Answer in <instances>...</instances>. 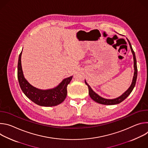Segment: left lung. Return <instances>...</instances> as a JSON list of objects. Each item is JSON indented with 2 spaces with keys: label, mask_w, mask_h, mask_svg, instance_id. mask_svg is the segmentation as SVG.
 <instances>
[{
  "label": "left lung",
  "mask_w": 148,
  "mask_h": 148,
  "mask_svg": "<svg viewBox=\"0 0 148 148\" xmlns=\"http://www.w3.org/2000/svg\"><path fill=\"white\" fill-rule=\"evenodd\" d=\"M128 40V39H127ZM128 42H129V45L130 46V48L131 49L132 53L133 54V56H134V69H135V72H134V78H133V80H132V82L131 86H130V87L128 88V90L126 91L125 92H124L121 97L115 98V99H105L103 98L102 97H101L100 96H99L98 94H97L94 91H93V90L91 89V88L90 87V86L88 85V84L87 83V82L85 81V83L86 85L88 86V93L89 95L90 96V97L95 102L101 103V104H103V105H115V104H118L121 103V102H122L125 99H126L128 97V95L131 93V92L132 91L135 84H136V78H137V75H138V69H137V64H136V57H135V52L132 47V46L130 43V42L129 41V40H128Z\"/></svg>",
  "instance_id": "8db88e82"
}]
</instances>
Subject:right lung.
I'll list each match as a JSON object with an SVG mask.
<instances>
[{
	"label": "right lung",
	"mask_w": 148,
	"mask_h": 148,
	"mask_svg": "<svg viewBox=\"0 0 148 148\" xmlns=\"http://www.w3.org/2000/svg\"><path fill=\"white\" fill-rule=\"evenodd\" d=\"M22 52L18 57L17 78L20 87L25 95L35 103L43 107L56 106L64 101L67 94V87L72 79L73 76L64 79L55 88L48 90L37 89L31 86L23 76L21 65Z\"/></svg>",
	"instance_id": "obj_1"
}]
</instances>
